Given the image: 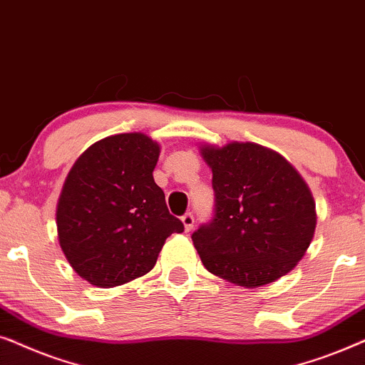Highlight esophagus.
I'll list each match as a JSON object with an SVG mask.
<instances>
[{
  "instance_id": "34e87169",
  "label": "esophagus",
  "mask_w": 365,
  "mask_h": 365,
  "mask_svg": "<svg viewBox=\"0 0 365 365\" xmlns=\"http://www.w3.org/2000/svg\"><path fill=\"white\" fill-rule=\"evenodd\" d=\"M182 222H183V227H185V230L190 232L193 228V223H195V217H193V213L188 212L182 217Z\"/></svg>"
}]
</instances>
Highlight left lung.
I'll use <instances>...</instances> for the list:
<instances>
[{"mask_svg": "<svg viewBox=\"0 0 365 365\" xmlns=\"http://www.w3.org/2000/svg\"><path fill=\"white\" fill-rule=\"evenodd\" d=\"M212 168L213 218L192 233L202 264L242 287L289 274L314 239L315 202L282 155L257 143L202 147Z\"/></svg>", "mask_w": 365, "mask_h": 365, "instance_id": "left-lung-1", "label": "left lung"}]
</instances>
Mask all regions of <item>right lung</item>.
<instances>
[{
    "instance_id": "1",
    "label": "right lung",
    "mask_w": 365,
    "mask_h": 365,
    "mask_svg": "<svg viewBox=\"0 0 365 365\" xmlns=\"http://www.w3.org/2000/svg\"><path fill=\"white\" fill-rule=\"evenodd\" d=\"M160 147L143 133L106 137L73 165L56 207L58 240L73 270L96 287L148 274L183 223L153 180Z\"/></svg>"
}]
</instances>
